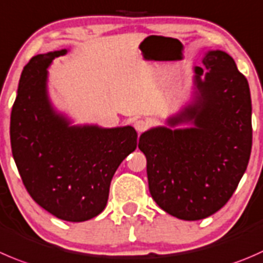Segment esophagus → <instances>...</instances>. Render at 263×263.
Instances as JSON below:
<instances>
[{"label": "esophagus", "mask_w": 263, "mask_h": 263, "mask_svg": "<svg viewBox=\"0 0 263 263\" xmlns=\"http://www.w3.org/2000/svg\"><path fill=\"white\" fill-rule=\"evenodd\" d=\"M147 127H149V123H147L145 119H137V121L135 122V128H136L137 132L146 131Z\"/></svg>", "instance_id": "34e87169"}]
</instances>
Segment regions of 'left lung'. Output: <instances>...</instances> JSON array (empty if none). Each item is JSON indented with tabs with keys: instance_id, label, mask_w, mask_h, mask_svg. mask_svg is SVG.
<instances>
[{
	"instance_id": "1",
	"label": "left lung",
	"mask_w": 263,
	"mask_h": 263,
	"mask_svg": "<svg viewBox=\"0 0 263 263\" xmlns=\"http://www.w3.org/2000/svg\"><path fill=\"white\" fill-rule=\"evenodd\" d=\"M203 64L205 74L195 68V103L168 119L171 126L191 121L194 127H157L139 141L153 199L185 221L203 220L229 202L252 150L248 81L223 51H208Z\"/></svg>"
}]
</instances>
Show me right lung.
Masks as SVG:
<instances>
[{"mask_svg":"<svg viewBox=\"0 0 263 263\" xmlns=\"http://www.w3.org/2000/svg\"><path fill=\"white\" fill-rule=\"evenodd\" d=\"M67 50L33 56L23 69L10 118L12 157L25 189L55 217L82 222L105 208L111 178L137 146L134 127L69 126L46 91L47 67Z\"/></svg>","mask_w":263,"mask_h":263,"instance_id":"right-lung-1","label":"right lung"}]
</instances>
